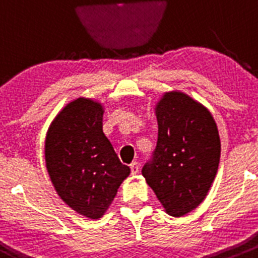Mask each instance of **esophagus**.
<instances>
[{"instance_id":"1","label":"esophagus","mask_w":258,"mask_h":258,"mask_svg":"<svg viewBox=\"0 0 258 258\" xmlns=\"http://www.w3.org/2000/svg\"><path fill=\"white\" fill-rule=\"evenodd\" d=\"M130 169H131V174L132 175H136L137 172H139V170H140V165L137 164L136 161H134L131 165H130Z\"/></svg>"}]
</instances>
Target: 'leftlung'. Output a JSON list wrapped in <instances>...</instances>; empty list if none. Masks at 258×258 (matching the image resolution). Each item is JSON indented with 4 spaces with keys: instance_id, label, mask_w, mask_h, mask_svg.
Segmentation results:
<instances>
[{
    "instance_id": "1",
    "label": "left lung",
    "mask_w": 258,
    "mask_h": 258,
    "mask_svg": "<svg viewBox=\"0 0 258 258\" xmlns=\"http://www.w3.org/2000/svg\"><path fill=\"white\" fill-rule=\"evenodd\" d=\"M157 144L142 175L167 214L181 217L207 197L221 157L211 112L181 92L165 93L156 106Z\"/></svg>"
}]
</instances>
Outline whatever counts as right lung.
Segmentation results:
<instances>
[{
    "label": "right lung",
    "instance_id": "add662e5",
    "mask_svg": "<svg viewBox=\"0 0 258 258\" xmlns=\"http://www.w3.org/2000/svg\"><path fill=\"white\" fill-rule=\"evenodd\" d=\"M103 107L88 98L67 104L45 140L47 172L60 198L77 213L101 218L130 167L119 161L102 130Z\"/></svg>",
    "mask_w": 258,
    "mask_h": 258
}]
</instances>
